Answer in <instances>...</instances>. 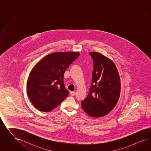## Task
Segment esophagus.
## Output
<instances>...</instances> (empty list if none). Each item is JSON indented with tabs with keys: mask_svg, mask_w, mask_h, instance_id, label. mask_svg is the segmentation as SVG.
Returning <instances> with one entry per match:
<instances>
[{
	"mask_svg": "<svg viewBox=\"0 0 151 151\" xmlns=\"http://www.w3.org/2000/svg\"><path fill=\"white\" fill-rule=\"evenodd\" d=\"M75 94H76V93H75V92H74V91L70 92V95H71V96H75Z\"/></svg>",
	"mask_w": 151,
	"mask_h": 151,
	"instance_id": "obj_1",
	"label": "esophagus"
}]
</instances>
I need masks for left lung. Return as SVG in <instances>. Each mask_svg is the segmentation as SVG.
Returning a JSON list of instances; mask_svg holds the SVG:
<instances>
[{"mask_svg": "<svg viewBox=\"0 0 151 151\" xmlns=\"http://www.w3.org/2000/svg\"><path fill=\"white\" fill-rule=\"evenodd\" d=\"M89 54L93 61L92 83L81 106L90 116L101 117L109 114L119 101L120 78L112 60L97 52Z\"/></svg>", "mask_w": 151, "mask_h": 151, "instance_id": "8db88e82", "label": "left lung"}]
</instances>
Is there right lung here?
<instances>
[{
	"mask_svg": "<svg viewBox=\"0 0 151 151\" xmlns=\"http://www.w3.org/2000/svg\"><path fill=\"white\" fill-rule=\"evenodd\" d=\"M79 55L74 52H54L34 66L27 80V93L37 110L50 111L69 95L64 85V73Z\"/></svg>",
	"mask_w": 151,
	"mask_h": 151,
	"instance_id": "obj_1",
	"label": "right lung"
}]
</instances>
